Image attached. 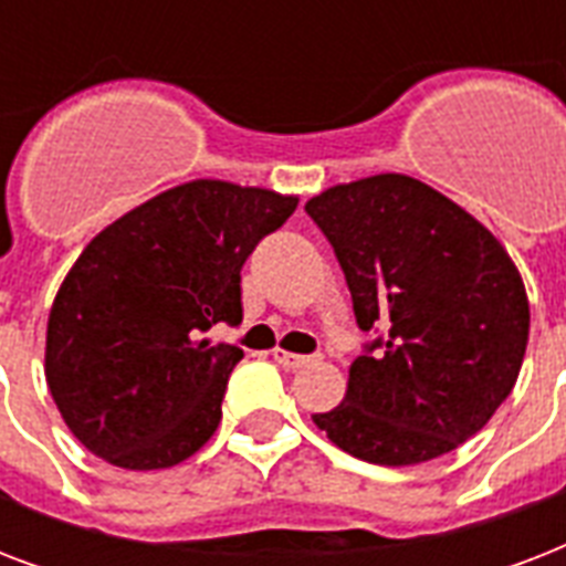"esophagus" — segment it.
Here are the masks:
<instances>
[{
  "instance_id": "obj_1",
  "label": "esophagus",
  "mask_w": 566,
  "mask_h": 566,
  "mask_svg": "<svg viewBox=\"0 0 566 566\" xmlns=\"http://www.w3.org/2000/svg\"><path fill=\"white\" fill-rule=\"evenodd\" d=\"M273 358H275V364H279V367H284V370H300V367H305V364L314 361V355L284 353V349H275Z\"/></svg>"
}]
</instances>
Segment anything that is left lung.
<instances>
[{"mask_svg": "<svg viewBox=\"0 0 566 566\" xmlns=\"http://www.w3.org/2000/svg\"><path fill=\"white\" fill-rule=\"evenodd\" d=\"M305 211L335 249L355 323L376 332L344 402L314 422L370 464L447 455L484 429L523 367L517 266L461 205L399 172L328 188Z\"/></svg>", "mask_w": 566, "mask_h": 566, "instance_id": "8db88e82", "label": "left lung"}]
</instances>
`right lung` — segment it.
<instances>
[{
    "label": "right lung",
    "mask_w": 566,
    "mask_h": 566,
    "mask_svg": "<svg viewBox=\"0 0 566 566\" xmlns=\"http://www.w3.org/2000/svg\"><path fill=\"white\" fill-rule=\"evenodd\" d=\"M293 211L296 196L199 179L84 247L49 311L46 381L93 455L164 470L208 443L243 349L205 335L240 326V270Z\"/></svg>",
    "instance_id": "obj_1"
}]
</instances>
